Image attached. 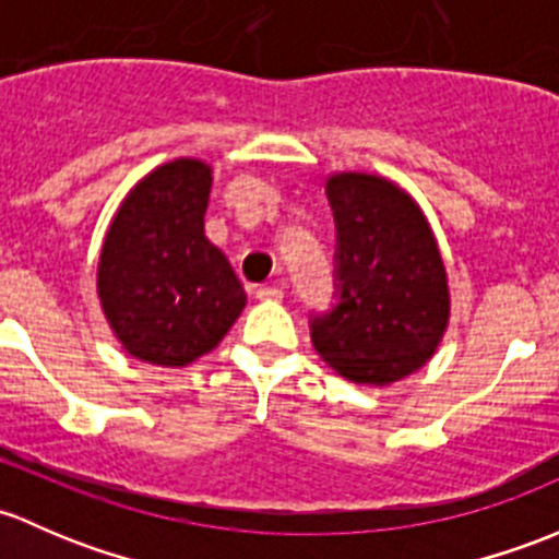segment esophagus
Instances as JSON below:
<instances>
[{
	"mask_svg": "<svg viewBox=\"0 0 559 559\" xmlns=\"http://www.w3.org/2000/svg\"><path fill=\"white\" fill-rule=\"evenodd\" d=\"M255 298L258 301H282V287H274V285L255 287Z\"/></svg>",
	"mask_w": 559,
	"mask_h": 559,
	"instance_id": "esophagus-1",
	"label": "esophagus"
}]
</instances>
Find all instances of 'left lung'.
<instances>
[{
	"mask_svg": "<svg viewBox=\"0 0 559 559\" xmlns=\"http://www.w3.org/2000/svg\"><path fill=\"white\" fill-rule=\"evenodd\" d=\"M336 221V304L314 314L320 358L355 384L417 371L450 322L439 245L417 201L377 175L342 171L325 186Z\"/></svg>",
	"mask_w": 559,
	"mask_h": 559,
	"instance_id": "obj_1",
	"label": "left lung"
}]
</instances>
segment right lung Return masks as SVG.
<instances>
[{
    "label": "right lung",
    "mask_w": 559,
    "mask_h": 559,
    "mask_svg": "<svg viewBox=\"0 0 559 559\" xmlns=\"http://www.w3.org/2000/svg\"><path fill=\"white\" fill-rule=\"evenodd\" d=\"M210 188L204 160H169L131 188L109 223L96 290L126 353L147 364H193L245 309L231 263L204 237Z\"/></svg>",
    "instance_id": "add662e5"
}]
</instances>
